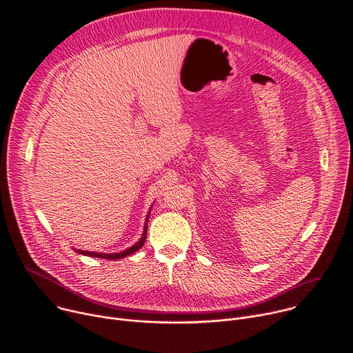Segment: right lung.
<instances>
[{"mask_svg":"<svg viewBox=\"0 0 353 353\" xmlns=\"http://www.w3.org/2000/svg\"><path fill=\"white\" fill-rule=\"evenodd\" d=\"M149 214H150V210H149V212H148V215H146L145 226H143V233H142L141 239H139L134 245L125 248L124 251H120V253H110V254H108V253H94V251H86V250H78V248H74V250L77 251V253H79V254L89 256V257H97V259H105V260H120V259H124V257H127V256H131L132 253H135L137 250H139V248L143 245V243H145V240H146Z\"/></svg>","mask_w":353,"mask_h":353,"instance_id":"1","label":"right lung"}]
</instances>
